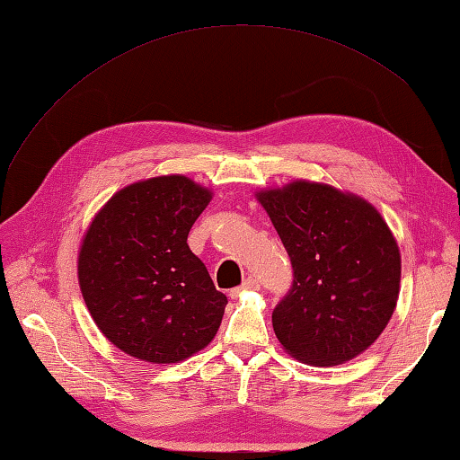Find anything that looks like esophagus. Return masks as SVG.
<instances>
[{"label":"esophagus","instance_id":"obj_1","mask_svg":"<svg viewBox=\"0 0 460 460\" xmlns=\"http://www.w3.org/2000/svg\"><path fill=\"white\" fill-rule=\"evenodd\" d=\"M257 288H259V280H257V279H252V277H249L245 282H243L241 287L233 288L229 296H231V298H237V296H241L243 292H245V290H257Z\"/></svg>","mask_w":460,"mask_h":460}]
</instances>
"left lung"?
I'll return each instance as SVG.
<instances>
[{
	"label": "left lung",
	"instance_id": "8db88e82",
	"mask_svg": "<svg viewBox=\"0 0 460 460\" xmlns=\"http://www.w3.org/2000/svg\"><path fill=\"white\" fill-rule=\"evenodd\" d=\"M255 198L295 270L272 312L280 346L308 366L354 359L397 306L402 255L392 229L369 201L328 183L295 180Z\"/></svg>",
	"mask_w": 460,
	"mask_h": 460
}]
</instances>
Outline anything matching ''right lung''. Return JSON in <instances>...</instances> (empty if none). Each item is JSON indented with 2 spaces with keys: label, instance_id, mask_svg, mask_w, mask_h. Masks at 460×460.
Returning a JSON list of instances; mask_svg holds the SVG:
<instances>
[{
  "label": "right lung",
  "instance_id": "obj_1",
  "mask_svg": "<svg viewBox=\"0 0 460 460\" xmlns=\"http://www.w3.org/2000/svg\"><path fill=\"white\" fill-rule=\"evenodd\" d=\"M211 190L181 173L116 191L86 229L76 275L104 338L150 364H178L217 334L227 296L188 245Z\"/></svg>",
  "mask_w": 460,
  "mask_h": 460
}]
</instances>
